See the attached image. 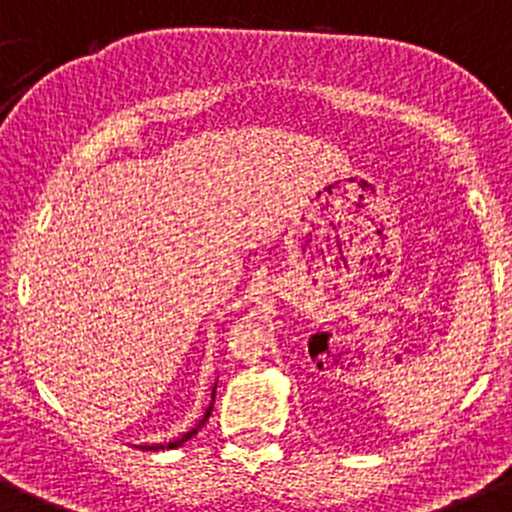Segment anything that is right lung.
Here are the masks:
<instances>
[{"mask_svg": "<svg viewBox=\"0 0 512 512\" xmlns=\"http://www.w3.org/2000/svg\"><path fill=\"white\" fill-rule=\"evenodd\" d=\"M214 394H217V387H214V392H212V404H209V407H207V412H204V416H202V419H199V424L194 426V429H189L187 434H182V436H179V439L170 441V444H167V446H162V444H152V446H140V449H142V451H157V449H177V446H182L184 441H189V439H192V436L197 434L199 429H202V426H204V421L209 419V414H212V409H214Z\"/></svg>", "mask_w": 512, "mask_h": 512, "instance_id": "1", "label": "right lung"}]
</instances>
